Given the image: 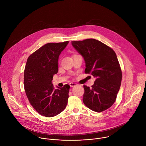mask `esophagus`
<instances>
[{"label": "esophagus", "instance_id": "34e87169", "mask_svg": "<svg viewBox=\"0 0 146 146\" xmlns=\"http://www.w3.org/2000/svg\"><path fill=\"white\" fill-rule=\"evenodd\" d=\"M69 85H70V86L71 87H73L76 86L77 85V84H76V83H74V82H70V84H69Z\"/></svg>", "mask_w": 146, "mask_h": 146}]
</instances>
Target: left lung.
I'll return each mask as SVG.
<instances>
[{
  "label": "left lung",
  "mask_w": 146,
  "mask_h": 146,
  "mask_svg": "<svg viewBox=\"0 0 146 146\" xmlns=\"http://www.w3.org/2000/svg\"><path fill=\"white\" fill-rule=\"evenodd\" d=\"M72 44L84 58L85 73H91L96 78L91 88L84 86L83 102L96 112L107 110L115 101L122 80L116 54L110 47L94 38L72 41Z\"/></svg>",
  "instance_id": "1"
}]
</instances>
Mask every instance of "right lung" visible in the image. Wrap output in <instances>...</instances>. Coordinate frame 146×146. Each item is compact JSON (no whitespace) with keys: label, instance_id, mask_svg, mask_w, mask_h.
I'll use <instances>...</instances> for the list:
<instances>
[{"label":"right lung","instance_id":"right-lung-1","mask_svg":"<svg viewBox=\"0 0 146 146\" xmlns=\"http://www.w3.org/2000/svg\"><path fill=\"white\" fill-rule=\"evenodd\" d=\"M69 41L47 43L28 58L24 71L26 95L35 110L40 115L54 117L63 111L68 103L70 86L55 89L53 76L58 72V59Z\"/></svg>","mask_w":146,"mask_h":146}]
</instances>
